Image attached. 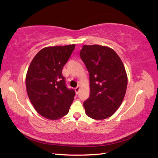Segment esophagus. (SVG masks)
Returning a JSON list of instances; mask_svg holds the SVG:
<instances>
[{"label":"esophagus","instance_id":"obj_1","mask_svg":"<svg viewBox=\"0 0 158 158\" xmlns=\"http://www.w3.org/2000/svg\"><path fill=\"white\" fill-rule=\"evenodd\" d=\"M79 90H80V87H79V86H77V87H76V88H75V92H76V94H78V92H79Z\"/></svg>","mask_w":158,"mask_h":158}]
</instances>
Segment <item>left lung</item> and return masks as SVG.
Returning a JSON list of instances; mask_svg holds the SVG:
<instances>
[{
    "mask_svg": "<svg viewBox=\"0 0 158 158\" xmlns=\"http://www.w3.org/2000/svg\"><path fill=\"white\" fill-rule=\"evenodd\" d=\"M80 55L89 76V97L83 104L85 114L95 120L110 117L126 94L128 78L123 62L113 49L99 45H84Z\"/></svg>",
    "mask_w": 158,
    "mask_h": 158,
    "instance_id": "left-lung-1",
    "label": "left lung"
}]
</instances>
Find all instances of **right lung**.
<instances>
[{"instance_id": "obj_1", "label": "right lung", "mask_w": 158, "mask_h": 158, "mask_svg": "<svg viewBox=\"0 0 158 158\" xmlns=\"http://www.w3.org/2000/svg\"><path fill=\"white\" fill-rule=\"evenodd\" d=\"M74 48V44L45 47L37 52L28 68V97L36 111L49 120L67 114L74 100L75 92L66 88L62 70Z\"/></svg>"}]
</instances>
